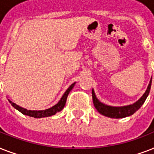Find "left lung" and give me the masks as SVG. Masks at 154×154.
Wrapping results in <instances>:
<instances>
[{
  "instance_id": "left-lung-1",
  "label": "left lung",
  "mask_w": 154,
  "mask_h": 154,
  "mask_svg": "<svg viewBox=\"0 0 154 154\" xmlns=\"http://www.w3.org/2000/svg\"><path fill=\"white\" fill-rule=\"evenodd\" d=\"M151 84H152V77H151L150 82L149 84L148 87L145 94L142 95L141 98L138 101H136L134 104L129 105H125V106H119V107H115V106H110L103 104L102 102L99 101L97 98L94 89H92V96H93V101L94 105L96 108V109L101 114L104 115L105 117H111V118H123V117H129L134 114V112L141 108V106L144 104L145 101L147 98L149 91H150Z\"/></svg>"
}]
</instances>
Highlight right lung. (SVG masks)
Returning <instances> with one entry per match:
<instances>
[{
    "instance_id": "1",
    "label": "right lung",
    "mask_w": 154,
    "mask_h": 154,
    "mask_svg": "<svg viewBox=\"0 0 154 154\" xmlns=\"http://www.w3.org/2000/svg\"><path fill=\"white\" fill-rule=\"evenodd\" d=\"M76 82H74L73 84H72L70 85L66 91L65 92V94L62 96V97L60 98V100L59 101V102L55 105L53 107L49 108V109H47L45 110H28L26 109H24V108L20 107L19 105H16L15 103L12 102L11 101H9L10 104L13 105V107L15 108L16 109H17L19 112H20L21 113H23L24 115H27V116H29V117H35V118H41V117H50L52 115L56 114L57 112H60V110H62V109L65 107V102H66V100H67V97L69 94V92L72 89V88L74 87V85Z\"/></svg>"
}]
</instances>
